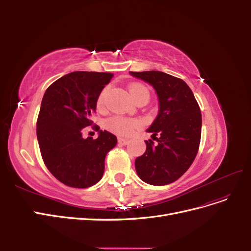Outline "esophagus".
Instances as JSON below:
<instances>
[{
    "label": "esophagus",
    "mask_w": 251,
    "mask_h": 251,
    "mask_svg": "<svg viewBox=\"0 0 251 251\" xmlns=\"http://www.w3.org/2000/svg\"><path fill=\"white\" fill-rule=\"evenodd\" d=\"M118 142H119V144H123V146H126V144H127L128 140L126 139V138H123V137H119L118 138Z\"/></svg>",
    "instance_id": "34e87169"
}]
</instances>
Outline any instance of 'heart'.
Masks as SVG:
<instances>
[{
    "label": "heart",
    "instance_id": "heart-1",
    "mask_svg": "<svg viewBox=\"0 0 251 251\" xmlns=\"http://www.w3.org/2000/svg\"><path fill=\"white\" fill-rule=\"evenodd\" d=\"M128 91H130V94L134 100H136L138 97H140L142 95L150 96L148 89L144 86L140 85V83H133V85H131L130 88H128ZM105 93H107V89H104L100 93V95L98 96V100H97V107L98 108H101L103 105ZM107 126L112 132L116 133L118 135H128V134H131L135 130V128L140 126V121L138 119H135V118L115 116V117L110 118L107 121Z\"/></svg>",
    "mask_w": 251,
    "mask_h": 251
}]
</instances>
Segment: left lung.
<instances>
[{"label": "left lung", "instance_id": "left-lung-1", "mask_svg": "<svg viewBox=\"0 0 251 251\" xmlns=\"http://www.w3.org/2000/svg\"><path fill=\"white\" fill-rule=\"evenodd\" d=\"M156 91L159 111L148 128L144 154L135 160L138 177L151 185H166L179 179L198 153L202 116L199 104L184 80L160 71L130 72ZM159 135L157 139L155 136Z\"/></svg>", "mask_w": 251, "mask_h": 251}]
</instances>
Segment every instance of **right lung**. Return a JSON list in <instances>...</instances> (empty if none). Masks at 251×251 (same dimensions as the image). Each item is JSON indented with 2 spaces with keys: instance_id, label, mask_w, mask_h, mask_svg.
<instances>
[{
  "instance_id": "right-lung-1",
  "label": "right lung",
  "mask_w": 251,
  "mask_h": 251,
  "mask_svg": "<svg viewBox=\"0 0 251 251\" xmlns=\"http://www.w3.org/2000/svg\"><path fill=\"white\" fill-rule=\"evenodd\" d=\"M112 73L76 71L64 75L46 90L36 123V136L47 169L62 183L76 188L96 184L104 172V159L117 138L108 131L82 138L93 124L98 96ZM100 128V127H98Z\"/></svg>"
}]
</instances>
